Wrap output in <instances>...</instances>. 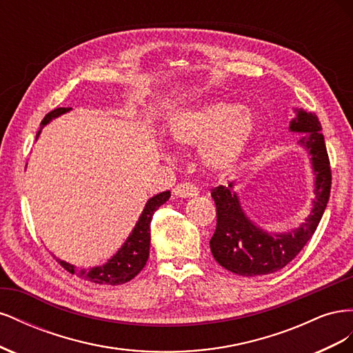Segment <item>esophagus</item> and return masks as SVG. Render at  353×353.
Instances as JSON below:
<instances>
[{"instance_id": "1", "label": "esophagus", "mask_w": 353, "mask_h": 353, "mask_svg": "<svg viewBox=\"0 0 353 353\" xmlns=\"http://www.w3.org/2000/svg\"><path fill=\"white\" fill-rule=\"evenodd\" d=\"M172 193L174 196L181 199H190V197L199 196V188L190 183H181L172 190Z\"/></svg>"}]
</instances>
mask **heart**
<instances>
[{
    "label": "heart",
    "mask_w": 353,
    "mask_h": 353,
    "mask_svg": "<svg viewBox=\"0 0 353 353\" xmlns=\"http://www.w3.org/2000/svg\"><path fill=\"white\" fill-rule=\"evenodd\" d=\"M253 114L237 103L215 101L175 116L170 135L178 144L203 147L201 160L212 172L236 166L254 135Z\"/></svg>",
    "instance_id": "b5f03b06"
}]
</instances>
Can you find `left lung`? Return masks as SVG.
Listing matches in <instances>:
<instances>
[{"label": "left lung", "instance_id": "8db88e82", "mask_svg": "<svg viewBox=\"0 0 353 353\" xmlns=\"http://www.w3.org/2000/svg\"><path fill=\"white\" fill-rule=\"evenodd\" d=\"M288 130L303 134L301 144L311 156L315 175L311 215L294 230L268 232L245 215L239 196L232 191L234 183L213 188L210 194L216 205V230L210 239V252L221 266L234 274L256 276L280 271L312 239L324 215L331 190V169L321 123L315 113L296 109Z\"/></svg>", "mask_w": 353, "mask_h": 353}]
</instances>
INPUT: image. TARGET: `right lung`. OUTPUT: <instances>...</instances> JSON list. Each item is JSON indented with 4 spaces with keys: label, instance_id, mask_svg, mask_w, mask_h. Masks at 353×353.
<instances>
[{
    "label": "right lung",
    "instance_id": "add662e5",
    "mask_svg": "<svg viewBox=\"0 0 353 353\" xmlns=\"http://www.w3.org/2000/svg\"><path fill=\"white\" fill-rule=\"evenodd\" d=\"M70 108H59L50 112L41 122V128L37 134L39 137L42 128L50 123L54 117L69 112ZM170 197V191H163V193L156 194L152 199H148L145 203L144 210L138 218L132 232L126 239L122 248L117 250L113 258L109 259L104 265L94 266L88 270H78L74 265H70L65 261L57 259V262L65 268L68 272L79 276L81 280L95 283V284H108V285H119L131 281L137 274L144 268L148 254H150V222L154 215V212L166 203Z\"/></svg>",
    "mask_w": 353,
    "mask_h": 353
}]
</instances>
